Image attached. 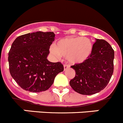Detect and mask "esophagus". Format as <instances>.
Instances as JSON below:
<instances>
[{"label":"esophagus","instance_id":"34e87169","mask_svg":"<svg viewBox=\"0 0 123 123\" xmlns=\"http://www.w3.org/2000/svg\"><path fill=\"white\" fill-rule=\"evenodd\" d=\"M69 68V65H64V71H65V70L67 69L68 68Z\"/></svg>","mask_w":123,"mask_h":123}]
</instances>
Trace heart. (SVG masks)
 Instances as JSON below:
<instances>
[{
  "label": "heart",
  "mask_w": 123,
  "mask_h": 123,
  "mask_svg": "<svg viewBox=\"0 0 123 123\" xmlns=\"http://www.w3.org/2000/svg\"><path fill=\"white\" fill-rule=\"evenodd\" d=\"M92 49L93 45L89 38L68 37L58 40L55 46L51 47L50 51L58 58L67 57L71 63L79 64L88 59Z\"/></svg>",
  "instance_id": "heart-1"
}]
</instances>
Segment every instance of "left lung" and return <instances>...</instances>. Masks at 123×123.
Instances as JSON below:
<instances>
[{"label":"left lung","instance_id":"left-lung-1","mask_svg":"<svg viewBox=\"0 0 123 123\" xmlns=\"http://www.w3.org/2000/svg\"><path fill=\"white\" fill-rule=\"evenodd\" d=\"M114 51L105 40L97 39L91 56L83 63L71 67L75 76L69 85L75 92L82 95H92L107 86L113 72Z\"/></svg>","mask_w":123,"mask_h":123}]
</instances>
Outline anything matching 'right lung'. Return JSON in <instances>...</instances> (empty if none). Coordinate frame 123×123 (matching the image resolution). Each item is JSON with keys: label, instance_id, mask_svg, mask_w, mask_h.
I'll list each match as a JSON object with an SVG mask.
<instances>
[{"label": "right lung", "instance_id": "1", "mask_svg": "<svg viewBox=\"0 0 123 123\" xmlns=\"http://www.w3.org/2000/svg\"><path fill=\"white\" fill-rule=\"evenodd\" d=\"M54 38L53 32L37 31L18 36L13 42L8 53L10 72L23 89L32 92L46 91L55 76L63 71L60 62L47 59Z\"/></svg>", "mask_w": 123, "mask_h": 123}]
</instances>
